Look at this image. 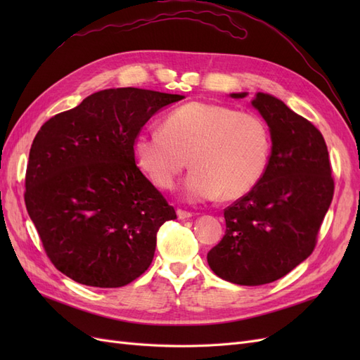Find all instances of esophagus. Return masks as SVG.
Segmentation results:
<instances>
[{
  "mask_svg": "<svg viewBox=\"0 0 360 360\" xmlns=\"http://www.w3.org/2000/svg\"><path fill=\"white\" fill-rule=\"evenodd\" d=\"M177 216H179V219H189V217L192 216V213H191V212H186V210L179 209V210H177Z\"/></svg>",
  "mask_w": 360,
  "mask_h": 360,
  "instance_id": "esophagus-1",
  "label": "esophagus"
}]
</instances>
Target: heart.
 Masks as SVG:
<instances>
[{"label": "heart", "mask_w": 360, "mask_h": 360, "mask_svg": "<svg viewBox=\"0 0 360 360\" xmlns=\"http://www.w3.org/2000/svg\"><path fill=\"white\" fill-rule=\"evenodd\" d=\"M271 138L267 124L254 114L205 102L174 110L163 129L141 134L135 160L155 186L171 189L183 169L195 168L184 184L195 201L237 200L264 177Z\"/></svg>", "instance_id": "obj_1"}]
</instances>
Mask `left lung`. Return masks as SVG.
Wrapping results in <instances>:
<instances>
[{
  "label": "left lung",
  "instance_id": "left-lung-1",
  "mask_svg": "<svg viewBox=\"0 0 360 360\" xmlns=\"http://www.w3.org/2000/svg\"><path fill=\"white\" fill-rule=\"evenodd\" d=\"M252 106L270 130L269 167L252 191L224 210L225 236L207 254L214 274L237 285L269 284L307 259L335 189L320 130L270 94L257 93Z\"/></svg>",
  "mask_w": 360,
  "mask_h": 360
}]
</instances>
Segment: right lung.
<instances>
[{
	"label": "right lung",
	"mask_w": 360,
	"mask_h": 360,
	"mask_svg": "<svg viewBox=\"0 0 360 360\" xmlns=\"http://www.w3.org/2000/svg\"><path fill=\"white\" fill-rule=\"evenodd\" d=\"M181 99L132 86L102 90L40 127L25 205L61 274L118 288L150 267L159 228L177 214L136 167L134 146L151 117Z\"/></svg>",
	"instance_id": "right-lung-1"
}]
</instances>
